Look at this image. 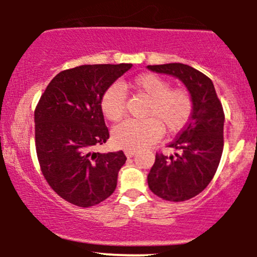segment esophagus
<instances>
[{"instance_id": "34e87169", "label": "esophagus", "mask_w": 257, "mask_h": 257, "mask_svg": "<svg viewBox=\"0 0 257 257\" xmlns=\"http://www.w3.org/2000/svg\"><path fill=\"white\" fill-rule=\"evenodd\" d=\"M124 153H125V155L128 158H132V157H134V155L137 154V150H132V149H126V150H124Z\"/></svg>"}]
</instances>
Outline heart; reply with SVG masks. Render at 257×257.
I'll list each match as a JSON object with an SVG mask.
<instances>
[{"label": "heart", "mask_w": 257, "mask_h": 257, "mask_svg": "<svg viewBox=\"0 0 257 257\" xmlns=\"http://www.w3.org/2000/svg\"><path fill=\"white\" fill-rule=\"evenodd\" d=\"M149 99L143 120L128 119L114 128L112 139L115 147L138 150L155 143L162 137L165 126L169 133H177L188 124L193 113V99L188 90L170 89L167 79L154 73L137 76L123 84ZM125 90L118 83L109 85L100 98V108L105 118L116 121L125 110Z\"/></svg>", "instance_id": "obj_1"}]
</instances>
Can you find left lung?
<instances>
[{"instance_id":"1","label":"left lung","mask_w":257,"mask_h":257,"mask_svg":"<svg viewBox=\"0 0 257 257\" xmlns=\"http://www.w3.org/2000/svg\"><path fill=\"white\" fill-rule=\"evenodd\" d=\"M147 68L178 78L193 99V113L188 124L169 144L178 153L170 157L155 155L148 185L164 200H189L209 185L219 167L224 148L222 105L211 79L188 64L168 63Z\"/></svg>"}]
</instances>
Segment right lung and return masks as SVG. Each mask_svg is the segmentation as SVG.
Here are the masks:
<instances>
[{
  "label": "right lung",
  "mask_w": 257,
  "mask_h": 257,
  "mask_svg": "<svg viewBox=\"0 0 257 257\" xmlns=\"http://www.w3.org/2000/svg\"><path fill=\"white\" fill-rule=\"evenodd\" d=\"M133 64H84L57 74L35 110L36 150L52 189L71 204L88 208L109 198L126 158L94 153L109 138L100 98Z\"/></svg>",
  "instance_id": "1"
}]
</instances>
